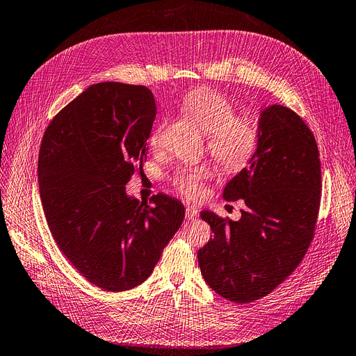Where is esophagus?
<instances>
[{
  "label": "esophagus",
  "instance_id": "obj_1",
  "mask_svg": "<svg viewBox=\"0 0 356 356\" xmlns=\"http://www.w3.org/2000/svg\"><path fill=\"white\" fill-rule=\"evenodd\" d=\"M197 218V209L191 207V206H187L186 209V219L187 220H194Z\"/></svg>",
  "mask_w": 356,
  "mask_h": 356
}]
</instances>
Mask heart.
<instances>
[{
  "label": "heart",
  "instance_id": "heart-1",
  "mask_svg": "<svg viewBox=\"0 0 356 356\" xmlns=\"http://www.w3.org/2000/svg\"><path fill=\"white\" fill-rule=\"evenodd\" d=\"M181 108L207 136L209 150L223 168L236 170L250 161L257 147V127L248 118L235 117L234 106L226 97L209 89H194L184 96ZM156 140L158 133L153 136ZM210 177L207 166L182 169L174 184L184 195L198 198L204 191L203 182Z\"/></svg>",
  "mask_w": 356,
  "mask_h": 356
}]
</instances>
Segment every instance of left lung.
Listing matches in <instances>:
<instances>
[{"instance_id": "obj_1", "label": "left lung", "mask_w": 356, "mask_h": 356, "mask_svg": "<svg viewBox=\"0 0 356 356\" xmlns=\"http://www.w3.org/2000/svg\"><path fill=\"white\" fill-rule=\"evenodd\" d=\"M259 140L245 168L226 184L223 198H243L241 219L202 210L213 238L198 250L207 285L236 304L272 292L301 263L320 209L321 165L314 134L282 105L260 112Z\"/></svg>"}]
</instances>
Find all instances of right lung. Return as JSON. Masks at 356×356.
Returning a JSON list of instances; mask_svg holds the SVG:
<instances>
[{
	"instance_id": "1",
	"label": "right lung",
	"mask_w": 356,
	"mask_h": 356,
	"mask_svg": "<svg viewBox=\"0 0 356 356\" xmlns=\"http://www.w3.org/2000/svg\"><path fill=\"white\" fill-rule=\"evenodd\" d=\"M154 117L147 88L96 83L42 138L38 181L49 231L70 263L108 292L143 283L186 216L177 198L161 193L147 206L125 190L146 161Z\"/></svg>"
}]
</instances>
